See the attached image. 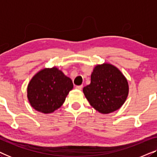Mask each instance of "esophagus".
Listing matches in <instances>:
<instances>
[{"instance_id": "obj_1", "label": "esophagus", "mask_w": 157, "mask_h": 157, "mask_svg": "<svg viewBox=\"0 0 157 157\" xmlns=\"http://www.w3.org/2000/svg\"><path fill=\"white\" fill-rule=\"evenodd\" d=\"M82 88H83V86L82 85L76 86V89H78V90H81V89H82Z\"/></svg>"}]
</instances>
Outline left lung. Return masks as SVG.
<instances>
[{"label":"left lung","instance_id":"8db88e82","mask_svg":"<svg viewBox=\"0 0 157 157\" xmlns=\"http://www.w3.org/2000/svg\"><path fill=\"white\" fill-rule=\"evenodd\" d=\"M91 106L101 113L118 110L128 94V81L123 74L110 63L97 65L91 76V83L83 89Z\"/></svg>","mask_w":157,"mask_h":157}]
</instances>
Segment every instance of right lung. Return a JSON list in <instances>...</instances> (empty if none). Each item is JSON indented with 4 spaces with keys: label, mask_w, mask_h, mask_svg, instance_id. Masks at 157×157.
I'll list each match as a JSON object with an SVG mask.
<instances>
[{
    "label": "right lung",
    "mask_w": 157,
    "mask_h": 157,
    "mask_svg": "<svg viewBox=\"0 0 157 157\" xmlns=\"http://www.w3.org/2000/svg\"><path fill=\"white\" fill-rule=\"evenodd\" d=\"M73 87L71 79L58 68H44L30 81L27 88L28 99L36 111L53 113L63 105Z\"/></svg>",
    "instance_id": "add662e5"
}]
</instances>
